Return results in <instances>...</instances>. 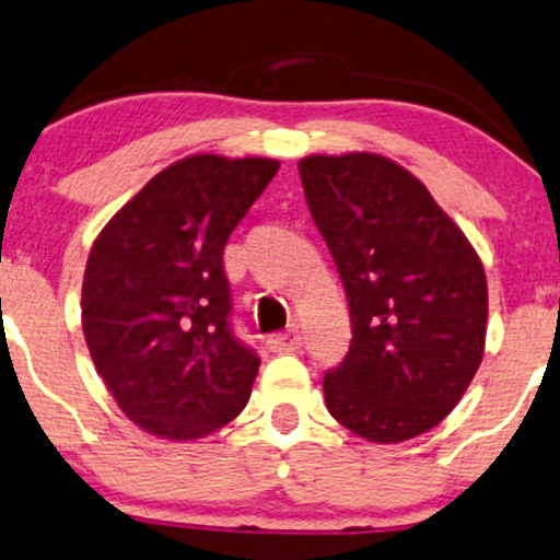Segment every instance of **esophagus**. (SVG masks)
<instances>
[{
    "instance_id": "esophagus-1",
    "label": "esophagus",
    "mask_w": 560,
    "mask_h": 560,
    "mask_svg": "<svg viewBox=\"0 0 560 560\" xmlns=\"http://www.w3.org/2000/svg\"><path fill=\"white\" fill-rule=\"evenodd\" d=\"M266 346L276 353H289V351H296L302 346V332L296 325H292V328L284 330V332H276V336H268Z\"/></svg>"
}]
</instances>
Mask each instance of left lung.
I'll return each mask as SVG.
<instances>
[{"label": "left lung", "instance_id": "obj_1", "mask_svg": "<svg viewBox=\"0 0 560 560\" xmlns=\"http://www.w3.org/2000/svg\"><path fill=\"white\" fill-rule=\"evenodd\" d=\"M300 178L351 313L349 353L323 380L330 416L370 442L419 436L457 406L483 359L480 258L393 160L313 154Z\"/></svg>", "mask_w": 560, "mask_h": 560}]
</instances>
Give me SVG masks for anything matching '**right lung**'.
Masks as SVG:
<instances>
[{
    "label": "right lung",
    "mask_w": 560,
    "mask_h": 560,
    "mask_svg": "<svg viewBox=\"0 0 560 560\" xmlns=\"http://www.w3.org/2000/svg\"><path fill=\"white\" fill-rule=\"evenodd\" d=\"M279 162L194 154L105 224L82 281V330L118 408L162 439L207 436L250 398L260 359L235 338L224 245Z\"/></svg>",
    "instance_id": "add662e5"
}]
</instances>
